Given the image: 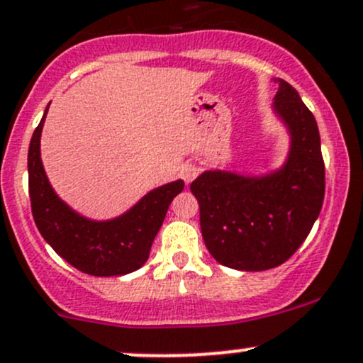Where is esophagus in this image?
<instances>
[{
    "instance_id": "1",
    "label": "esophagus",
    "mask_w": 363,
    "mask_h": 363,
    "mask_svg": "<svg viewBox=\"0 0 363 363\" xmlns=\"http://www.w3.org/2000/svg\"><path fill=\"white\" fill-rule=\"evenodd\" d=\"M198 175V169L194 165H191V163H186L184 167H182V170H181V177L184 179V182L186 184H189V182L193 181L194 177H196Z\"/></svg>"
}]
</instances>
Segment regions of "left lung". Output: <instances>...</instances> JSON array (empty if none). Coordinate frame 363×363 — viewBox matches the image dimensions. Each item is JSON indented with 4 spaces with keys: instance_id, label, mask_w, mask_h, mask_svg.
Masks as SVG:
<instances>
[{
    "instance_id": "1",
    "label": "left lung",
    "mask_w": 363,
    "mask_h": 363,
    "mask_svg": "<svg viewBox=\"0 0 363 363\" xmlns=\"http://www.w3.org/2000/svg\"><path fill=\"white\" fill-rule=\"evenodd\" d=\"M273 109L287 127L291 150L281 169L254 177L207 170L191 182L200 226L212 257L240 272L280 266L310 235L325 194L320 133L299 94L274 79Z\"/></svg>"
}]
</instances>
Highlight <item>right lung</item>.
Here are the masks:
<instances>
[{"label": "right lung", "mask_w": 363, "mask_h": 363, "mask_svg": "<svg viewBox=\"0 0 363 363\" xmlns=\"http://www.w3.org/2000/svg\"><path fill=\"white\" fill-rule=\"evenodd\" d=\"M48 106L33 133L28 152L29 198L38 230L48 245L79 272L94 277L135 272L150 257L152 240L172 200L184 189V181L152 189L116 219L91 220L79 216L57 196L41 163L40 139Z\"/></svg>", "instance_id": "obj_1"}]
</instances>
